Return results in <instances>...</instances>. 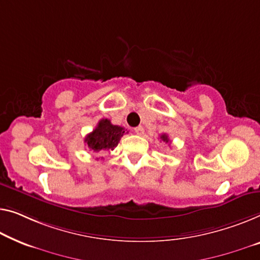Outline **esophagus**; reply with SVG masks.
Listing matches in <instances>:
<instances>
[{
    "label": "esophagus",
    "instance_id": "1",
    "mask_svg": "<svg viewBox=\"0 0 260 260\" xmlns=\"http://www.w3.org/2000/svg\"><path fill=\"white\" fill-rule=\"evenodd\" d=\"M134 132L137 134L141 135V134H143V132H145V128H143L142 126H138V127H135V128H134Z\"/></svg>",
    "mask_w": 260,
    "mask_h": 260
}]
</instances>
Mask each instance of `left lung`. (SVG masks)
Here are the masks:
<instances>
[{
	"label": "left lung",
	"instance_id": "1",
	"mask_svg": "<svg viewBox=\"0 0 260 260\" xmlns=\"http://www.w3.org/2000/svg\"><path fill=\"white\" fill-rule=\"evenodd\" d=\"M160 139H161L162 141H165V142H169V138H168L167 134H162L161 137H160Z\"/></svg>",
	"mask_w": 260,
	"mask_h": 260
}]
</instances>
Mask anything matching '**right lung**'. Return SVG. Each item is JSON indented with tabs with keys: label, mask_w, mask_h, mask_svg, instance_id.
Segmentation results:
<instances>
[{
	"label": "right lung",
	"mask_w": 260,
	"mask_h": 260,
	"mask_svg": "<svg viewBox=\"0 0 260 260\" xmlns=\"http://www.w3.org/2000/svg\"><path fill=\"white\" fill-rule=\"evenodd\" d=\"M123 134V127L112 125L108 119H102L93 132L86 135L85 143L92 152L95 153L100 150H113Z\"/></svg>",
	"instance_id": "1"
}]
</instances>
